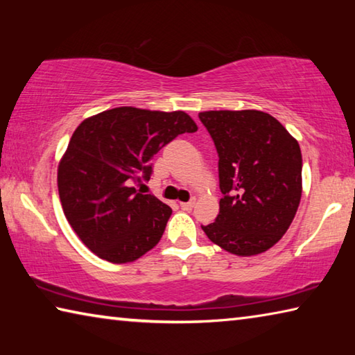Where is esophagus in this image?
<instances>
[{"instance_id": "1", "label": "esophagus", "mask_w": 355, "mask_h": 355, "mask_svg": "<svg viewBox=\"0 0 355 355\" xmlns=\"http://www.w3.org/2000/svg\"><path fill=\"white\" fill-rule=\"evenodd\" d=\"M196 203V199H191L189 202H180V207H182V209H184V211H189V209L194 207Z\"/></svg>"}]
</instances>
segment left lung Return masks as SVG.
Listing matches in <instances>:
<instances>
[{
	"label": "left lung",
	"mask_w": 355,
	"mask_h": 355,
	"mask_svg": "<svg viewBox=\"0 0 355 355\" xmlns=\"http://www.w3.org/2000/svg\"><path fill=\"white\" fill-rule=\"evenodd\" d=\"M219 155V214L202 225L209 241L238 257L258 255L285 235L302 196L297 141L271 114H199Z\"/></svg>",
	"instance_id": "1"
}]
</instances>
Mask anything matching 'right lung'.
I'll return each mask as SVG.
<instances>
[{
    "instance_id": "right-lung-1",
    "label": "right lung",
    "mask_w": 355,
    "mask_h": 355,
    "mask_svg": "<svg viewBox=\"0 0 355 355\" xmlns=\"http://www.w3.org/2000/svg\"><path fill=\"white\" fill-rule=\"evenodd\" d=\"M197 125L183 111L120 106L78 125L58 167V191L69 224L95 255L130 263L163 236L172 208L135 183L152 175V161Z\"/></svg>"
}]
</instances>
